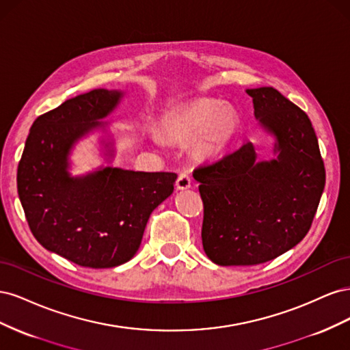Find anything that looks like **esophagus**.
I'll use <instances>...</instances> for the list:
<instances>
[{"mask_svg": "<svg viewBox=\"0 0 350 350\" xmlns=\"http://www.w3.org/2000/svg\"><path fill=\"white\" fill-rule=\"evenodd\" d=\"M191 184H193L191 176H189L188 174H181L176 179V188L178 189H187V188L191 187Z\"/></svg>", "mask_w": 350, "mask_h": 350, "instance_id": "esophagus-1", "label": "esophagus"}]
</instances>
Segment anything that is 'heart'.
I'll return each instance as SVG.
<instances>
[{
	"label": "heart",
	"instance_id": "obj_1",
	"mask_svg": "<svg viewBox=\"0 0 350 350\" xmlns=\"http://www.w3.org/2000/svg\"><path fill=\"white\" fill-rule=\"evenodd\" d=\"M163 131L169 140L191 142L198 157L213 159L224 153L239 131L238 113L215 99L188 102L163 118Z\"/></svg>",
	"mask_w": 350,
	"mask_h": 350
}]
</instances>
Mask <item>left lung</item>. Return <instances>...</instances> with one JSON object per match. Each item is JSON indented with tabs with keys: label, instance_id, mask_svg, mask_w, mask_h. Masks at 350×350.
Wrapping results in <instances>:
<instances>
[{
	"label": "left lung",
	"instance_id": "left-lung-1",
	"mask_svg": "<svg viewBox=\"0 0 350 350\" xmlns=\"http://www.w3.org/2000/svg\"><path fill=\"white\" fill-rule=\"evenodd\" d=\"M247 93L256 118L276 135L279 156L256 162L245 143L194 169L204 207L201 241L219 266H256L295 247L308 234L325 185L308 115L273 88Z\"/></svg>",
	"mask_w": 350,
	"mask_h": 350
}]
</instances>
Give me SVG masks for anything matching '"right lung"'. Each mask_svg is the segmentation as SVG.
Listing matches in <instances>:
<instances>
[{"instance_id":"1","label":"right lung","mask_w":350,"mask_h":350,"mask_svg":"<svg viewBox=\"0 0 350 350\" xmlns=\"http://www.w3.org/2000/svg\"><path fill=\"white\" fill-rule=\"evenodd\" d=\"M120 92L94 89L38 116L17 167V191L42 247L81 267L108 269L134 257L152 211L174 193L176 174L105 167L71 178L72 143L107 116Z\"/></svg>"}]
</instances>
